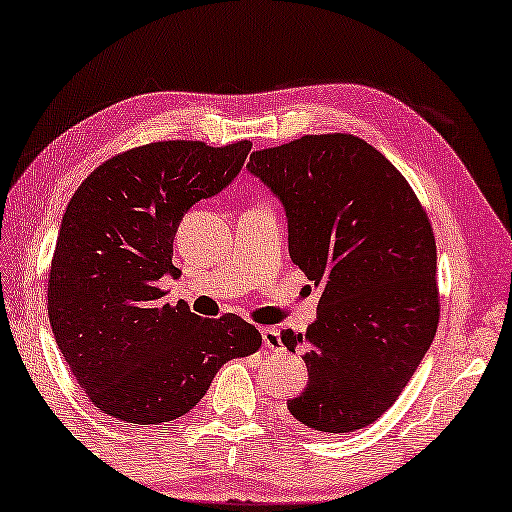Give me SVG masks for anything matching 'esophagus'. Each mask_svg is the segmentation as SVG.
<instances>
[{
  "label": "esophagus",
  "instance_id": "esophagus-1",
  "mask_svg": "<svg viewBox=\"0 0 512 512\" xmlns=\"http://www.w3.org/2000/svg\"><path fill=\"white\" fill-rule=\"evenodd\" d=\"M263 335V345L272 351H281L283 349V342H281V333L276 326H263L261 329Z\"/></svg>",
  "mask_w": 512,
  "mask_h": 512
}]
</instances>
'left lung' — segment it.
I'll use <instances>...</instances> for the list:
<instances>
[{
  "instance_id": "1",
  "label": "left lung",
  "mask_w": 512,
  "mask_h": 512,
  "mask_svg": "<svg viewBox=\"0 0 512 512\" xmlns=\"http://www.w3.org/2000/svg\"><path fill=\"white\" fill-rule=\"evenodd\" d=\"M247 170L281 201L288 249L322 290L306 333L308 385L288 401L308 429L349 433L395 404L438 329L435 238L399 170L347 133L304 136L249 156Z\"/></svg>"
}]
</instances>
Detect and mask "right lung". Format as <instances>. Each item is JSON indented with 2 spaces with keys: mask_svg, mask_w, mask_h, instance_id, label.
<instances>
[{
  "mask_svg": "<svg viewBox=\"0 0 512 512\" xmlns=\"http://www.w3.org/2000/svg\"><path fill=\"white\" fill-rule=\"evenodd\" d=\"M247 140L208 147L165 140L97 167L67 204L49 270L56 345L88 399L131 424L179 420L217 370L254 354L261 333L238 315L201 320L158 288L177 279L172 242L183 215L238 177Z\"/></svg>",
  "mask_w": 512,
  "mask_h": 512,
  "instance_id": "right-lung-1",
  "label": "right lung"
}]
</instances>
